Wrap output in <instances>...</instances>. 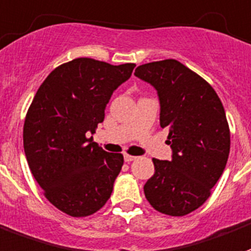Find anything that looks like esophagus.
Instances as JSON below:
<instances>
[{"label": "esophagus", "mask_w": 251, "mask_h": 251, "mask_svg": "<svg viewBox=\"0 0 251 251\" xmlns=\"http://www.w3.org/2000/svg\"><path fill=\"white\" fill-rule=\"evenodd\" d=\"M135 159H136V156H132V154L129 153H124V161H126V163H131V161H133Z\"/></svg>", "instance_id": "obj_1"}]
</instances>
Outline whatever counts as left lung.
I'll return each instance as SVG.
<instances>
[{
    "instance_id": "obj_1",
    "label": "left lung",
    "mask_w": 251,
    "mask_h": 251,
    "mask_svg": "<svg viewBox=\"0 0 251 251\" xmlns=\"http://www.w3.org/2000/svg\"><path fill=\"white\" fill-rule=\"evenodd\" d=\"M159 94L160 126L168 127L172 160L153 159L154 175L144 185L157 212L181 217L212 195L230 152V129L217 92L176 59L151 62L135 70Z\"/></svg>"
}]
</instances>
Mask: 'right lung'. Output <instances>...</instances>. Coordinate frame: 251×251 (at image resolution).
<instances>
[{
    "mask_svg": "<svg viewBox=\"0 0 251 251\" xmlns=\"http://www.w3.org/2000/svg\"><path fill=\"white\" fill-rule=\"evenodd\" d=\"M135 66L73 59L47 75L27 110L24 148L30 171L45 197L71 217L91 216L111 197L123 154L105 152L88 135Z\"/></svg>",
    "mask_w": 251,
    "mask_h": 251,
    "instance_id": "obj_1",
    "label": "right lung"
}]
</instances>
